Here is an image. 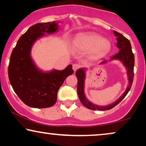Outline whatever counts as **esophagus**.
I'll use <instances>...</instances> for the list:
<instances>
[{"mask_svg":"<svg viewBox=\"0 0 146 146\" xmlns=\"http://www.w3.org/2000/svg\"><path fill=\"white\" fill-rule=\"evenodd\" d=\"M80 65L78 64H74L72 65V68L74 71H76L78 69L80 68Z\"/></svg>","mask_w":146,"mask_h":146,"instance_id":"34e87169","label":"esophagus"}]
</instances>
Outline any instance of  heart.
Here are the masks:
<instances>
[{
    "mask_svg": "<svg viewBox=\"0 0 146 146\" xmlns=\"http://www.w3.org/2000/svg\"><path fill=\"white\" fill-rule=\"evenodd\" d=\"M74 46L81 51L92 50L96 56H101L110 50L111 43L96 33H80L74 40Z\"/></svg>",
    "mask_w": 146,
    "mask_h": 146,
    "instance_id": "1",
    "label": "heart"
}]
</instances>
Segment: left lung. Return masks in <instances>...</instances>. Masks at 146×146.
Wrapping results in <instances>:
<instances>
[{
	"mask_svg": "<svg viewBox=\"0 0 146 146\" xmlns=\"http://www.w3.org/2000/svg\"><path fill=\"white\" fill-rule=\"evenodd\" d=\"M115 36L117 37V44L116 46L119 48V52L116 54L113 55L111 58L110 60H119L124 66L127 69V74L128 78L129 84L127 85V87L124 93L115 102H113L111 104H109L108 106H100L94 104L91 102H90L86 98L84 94V80L86 77L84 68H80L76 72V76L78 78V86H77V92L78 96L79 99L82 104L86 107L87 108L92 110H110L115 107V106L120 102L124 98L130 90L131 85L133 83V67H134V55L131 50V46L130 42L128 39L123 36L121 34L117 33L116 31H113ZM108 60H104L100 63V64H104L106 63Z\"/></svg>",
	"mask_w": 146,
	"mask_h": 146,
	"instance_id": "obj_1",
	"label": "left lung"
}]
</instances>
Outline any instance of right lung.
I'll use <instances>...</instances> for the list:
<instances>
[{"label":"right lung","mask_w":146,"mask_h":146,"mask_svg":"<svg viewBox=\"0 0 146 146\" xmlns=\"http://www.w3.org/2000/svg\"><path fill=\"white\" fill-rule=\"evenodd\" d=\"M58 29L56 22L37 23L21 36L12 52L8 68L10 83L19 98L32 108H44L54 104L58 91L65 79L72 74V65L62 70L41 71L32 59L31 48L36 40Z\"/></svg>","instance_id":"right-lung-1"}]
</instances>
